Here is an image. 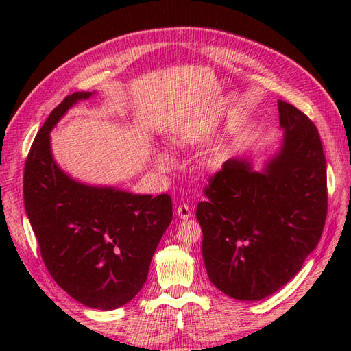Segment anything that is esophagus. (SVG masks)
<instances>
[{"label": "esophagus", "mask_w": 351, "mask_h": 351, "mask_svg": "<svg viewBox=\"0 0 351 351\" xmlns=\"http://www.w3.org/2000/svg\"><path fill=\"white\" fill-rule=\"evenodd\" d=\"M176 214H178V217L182 219V220H187V219H190L191 215H193V214H191V210H190V206L185 205V204L178 206Z\"/></svg>", "instance_id": "obj_1"}]
</instances>
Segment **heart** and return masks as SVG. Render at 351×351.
<instances>
[{
    "mask_svg": "<svg viewBox=\"0 0 351 351\" xmlns=\"http://www.w3.org/2000/svg\"><path fill=\"white\" fill-rule=\"evenodd\" d=\"M176 143H178V146L185 147V146L190 143V141L187 138L181 137V138L176 140ZM154 164H155V167L158 169L160 171H169V170L173 169V164L175 162H173V158H171L170 155L164 154V152H158V154H155V156H154ZM215 166H217V162H215L214 160H206L202 164V169L204 170H213Z\"/></svg>",
    "mask_w": 351,
    "mask_h": 351,
    "instance_id": "b5f03b06",
    "label": "heart"
}]
</instances>
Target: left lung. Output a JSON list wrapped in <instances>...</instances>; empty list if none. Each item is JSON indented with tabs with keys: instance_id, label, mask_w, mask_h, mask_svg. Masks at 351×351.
<instances>
[{
	"instance_id": "left-lung-1",
	"label": "left lung",
	"mask_w": 351,
	"mask_h": 351,
	"mask_svg": "<svg viewBox=\"0 0 351 351\" xmlns=\"http://www.w3.org/2000/svg\"><path fill=\"white\" fill-rule=\"evenodd\" d=\"M280 145L261 170L230 158L205 189L196 217L208 278L237 300L271 295L300 271L327 214L326 156L315 125L278 101Z\"/></svg>"
}]
</instances>
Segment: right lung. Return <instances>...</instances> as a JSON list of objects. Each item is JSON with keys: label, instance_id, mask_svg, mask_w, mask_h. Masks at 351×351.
<instances>
[{"label": "right lung", "instance_id": "right-lung-1", "mask_svg": "<svg viewBox=\"0 0 351 351\" xmlns=\"http://www.w3.org/2000/svg\"><path fill=\"white\" fill-rule=\"evenodd\" d=\"M75 92L51 111L27 156L24 204L52 279L84 306L113 311L143 288L171 221L169 195H132L73 180L58 166L49 132L80 101Z\"/></svg>", "mask_w": 351, "mask_h": 351}]
</instances>
